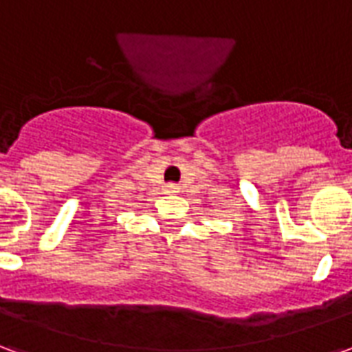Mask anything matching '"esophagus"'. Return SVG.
<instances>
[{
	"label": "esophagus",
	"mask_w": 352,
	"mask_h": 352,
	"mask_svg": "<svg viewBox=\"0 0 352 352\" xmlns=\"http://www.w3.org/2000/svg\"><path fill=\"white\" fill-rule=\"evenodd\" d=\"M177 188H179V186H177L175 183H169L168 186H166V190L168 192H177Z\"/></svg>",
	"instance_id": "1"
}]
</instances>
